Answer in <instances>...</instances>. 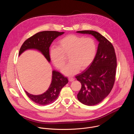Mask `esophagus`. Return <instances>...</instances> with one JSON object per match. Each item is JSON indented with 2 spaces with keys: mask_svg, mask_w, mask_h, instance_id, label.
<instances>
[{
  "mask_svg": "<svg viewBox=\"0 0 134 134\" xmlns=\"http://www.w3.org/2000/svg\"><path fill=\"white\" fill-rule=\"evenodd\" d=\"M68 80H69V81L70 82H72L73 81H74V79L73 77H68Z\"/></svg>",
  "mask_w": 134,
  "mask_h": 134,
  "instance_id": "esophagus-1",
  "label": "esophagus"
}]
</instances>
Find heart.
<instances>
[{"instance_id":"heart-1","label":"heart","mask_w":134,"mask_h":134,"mask_svg":"<svg viewBox=\"0 0 134 134\" xmlns=\"http://www.w3.org/2000/svg\"><path fill=\"white\" fill-rule=\"evenodd\" d=\"M97 47L91 37L70 34L58 42V47H53L50 51V57L53 65L61 69L68 56L69 63L62 69L65 75L71 76L77 73L80 68H87L94 60L97 54Z\"/></svg>"}]
</instances>
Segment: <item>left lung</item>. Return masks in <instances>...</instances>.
I'll return each instance as SVG.
<instances>
[{"mask_svg": "<svg viewBox=\"0 0 134 134\" xmlns=\"http://www.w3.org/2000/svg\"><path fill=\"white\" fill-rule=\"evenodd\" d=\"M77 33L93 35L99 42L95 58L87 69L75 78L82 84L77 99L83 104L92 106L104 99L112 90L115 81L117 58L114 47L98 32L79 31Z\"/></svg>", "mask_w": 134, "mask_h": 134, "instance_id": "1", "label": "left lung"}]
</instances>
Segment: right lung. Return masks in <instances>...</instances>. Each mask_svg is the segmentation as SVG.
Instances as JSON below:
<instances>
[{"instance_id":"add662e5","label":"right lung","mask_w":134,"mask_h":134,"mask_svg":"<svg viewBox=\"0 0 134 134\" xmlns=\"http://www.w3.org/2000/svg\"><path fill=\"white\" fill-rule=\"evenodd\" d=\"M64 32L53 31H46L38 32L29 37L22 45L19 55L27 49H34L41 52L47 60L50 62L49 47L53 41ZM68 82L67 77L58 71H52V81L48 90L44 93L34 95L25 91L27 97L35 103L46 105L53 103L58 98L62 88Z\"/></svg>"}]
</instances>
